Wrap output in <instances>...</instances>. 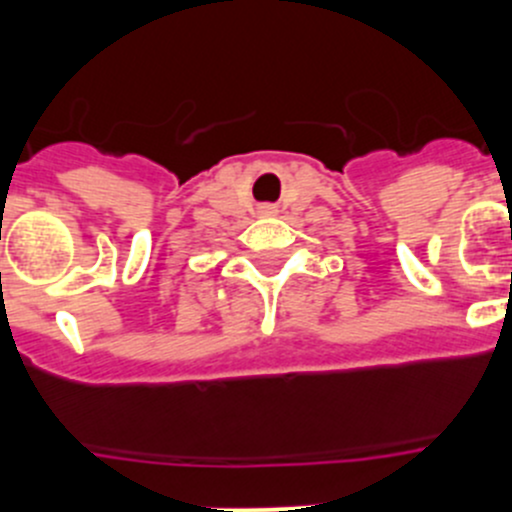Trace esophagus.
Listing matches in <instances>:
<instances>
[{
  "label": "esophagus",
  "mask_w": 512,
  "mask_h": 512,
  "mask_svg": "<svg viewBox=\"0 0 512 512\" xmlns=\"http://www.w3.org/2000/svg\"><path fill=\"white\" fill-rule=\"evenodd\" d=\"M260 213H262V215H272V213H275V210H272V208H262Z\"/></svg>",
  "instance_id": "esophagus-1"
}]
</instances>
